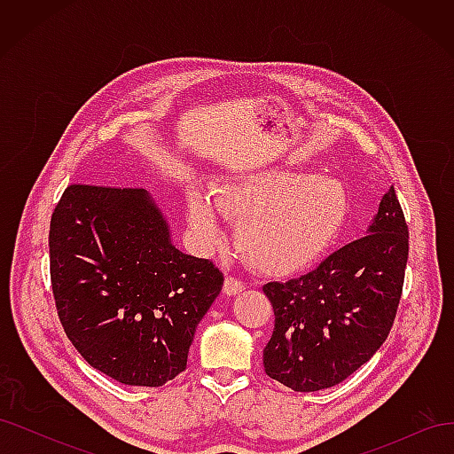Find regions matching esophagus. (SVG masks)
Wrapping results in <instances>:
<instances>
[{
    "instance_id": "esophagus-1",
    "label": "esophagus",
    "mask_w": 454,
    "mask_h": 454,
    "mask_svg": "<svg viewBox=\"0 0 454 454\" xmlns=\"http://www.w3.org/2000/svg\"><path fill=\"white\" fill-rule=\"evenodd\" d=\"M244 290V282L239 280L237 277H227L223 284V294L225 295H239Z\"/></svg>"
}]
</instances>
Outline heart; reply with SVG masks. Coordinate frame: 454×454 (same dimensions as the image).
Listing matches in <instances>:
<instances>
[{
    "label": "heart",
    "mask_w": 454,
    "mask_h": 454,
    "mask_svg": "<svg viewBox=\"0 0 454 454\" xmlns=\"http://www.w3.org/2000/svg\"><path fill=\"white\" fill-rule=\"evenodd\" d=\"M222 212L240 219L237 244L254 267L294 274L332 248L348 219L350 193L339 177L278 168L229 176L214 197L197 187L187 215L206 248L223 240Z\"/></svg>",
    "instance_id": "heart-1"
}]
</instances>
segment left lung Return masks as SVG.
Listing matches in <instances>:
<instances>
[{
  "label": "left lung",
  "mask_w": 454,
  "mask_h": 454,
  "mask_svg": "<svg viewBox=\"0 0 454 454\" xmlns=\"http://www.w3.org/2000/svg\"><path fill=\"white\" fill-rule=\"evenodd\" d=\"M407 255L409 231L390 187L365 237L305 277L263 286L274 310L265 373L295 392H316L369 362L392 329Z\"/></svg>",
  "instance_id": "8db88e82"
}]
</instances>
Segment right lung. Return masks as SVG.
Here are the masks:
<instances>
[{
  "label": "right lung",
  "mask_w": 454,
  "mask_h": 454,
  "mask_svg": "<svg viewBox=\"0 0 454 454\" xmlns=\"http://www.w3.org/2000/svg\"><path fill=\"white\" fill-rule=\"evenodd\" d=\"M59 318L77 352L130 387H162L187 367L223 272L170 240L145 189L70 185L49 231Z\"/></svg>",
  "instance_id": "obj_1"
}]
</instances>
